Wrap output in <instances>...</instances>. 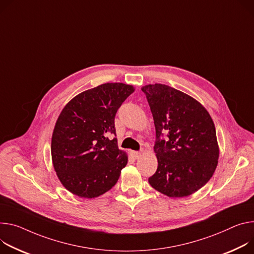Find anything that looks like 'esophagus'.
<instances>
[{"instance_id":"esophagus-1","label":"esophagus","mask_w":254,"mask_h":254,"mask_svg":"<svg viewBox=\"0 0 254 254\" xmlns=\"http://www.w3.org/2000/svg\"><path fill=\"white\" fill-rule=\"evenodd\" d=\"M131 154H132V156H133L135 159H137V158H139V157L142 155L141 152H137V151H132Z\"/></svg>"}]
</instances>
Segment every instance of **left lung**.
Returning a JSON list of instances; mask_svg holds the SVG:
<instances>
[{
    "instance_id": "8db88e82",
    "label": "left lung",
    "mask_w": 254,
    "mask_h": 254,
    "mask_svg": "<svg viewBox=\"0 0 254 254\" xmlns=\"http://www.w3.org/2000/svg\"><path fill=\"white\" fill-rule=\"evenodd\" d=\"M156 129L158 168L149 183L170 197L188 196L213 176L219 159L214 122L206 109L163 84L142 88Z\"/></svg>"
}]
</instances>
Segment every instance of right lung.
I'll return each instance as SVG.
<instances>
[{
  "instance_id": "add662e5",
  "label": "right lung",
  "mask_w": 254,
  "mask_h": 254,
  "mask_svg": "<svg viewBox=\"0 0 254 254\" xmlns=\"http://www.w3.org/2000/svg\"><path fill=\"white\" fill-rule=\"evenodd\" d=\"M133 91L123 83L102 84L82 92L62 110L52 137V158L68 191L92 198L118 182L127 156L118 147L114 119Z\"/></svg>"
}]
</instances>
